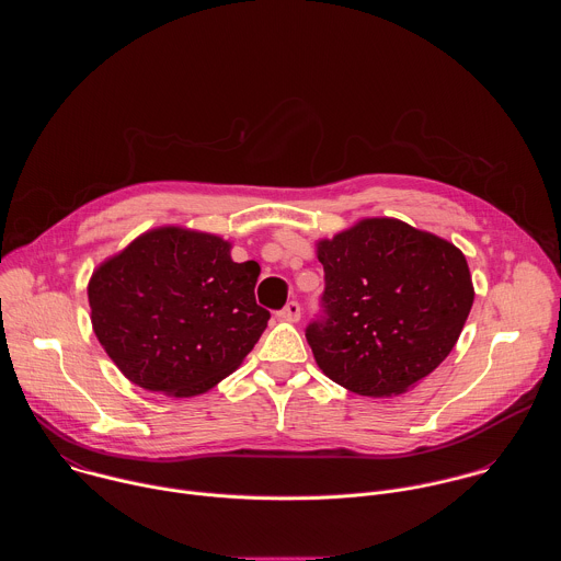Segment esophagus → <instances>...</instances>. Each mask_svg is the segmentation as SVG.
<instances>
[{"label":"esophagus","mask_w":561,"mask_h":561,"mask_svg":"<svg viewBox=\"0 0 561 561\" xmlns=\"http://www.w3.org/2000/svg\"><path fill=\"white\" fill-rule=\"evenodd\" d=\"M277 317L282 319V322H297V319L301 317V306L293 299L282 310H277Z\"/></svg>","instance_id":"obj_1"}]
</instances>
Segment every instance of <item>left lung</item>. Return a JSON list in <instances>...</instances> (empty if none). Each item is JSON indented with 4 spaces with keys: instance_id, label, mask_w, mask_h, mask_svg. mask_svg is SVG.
I'll list each match as a JSON object with an SVG mask.
<instances>
[{
    "instance_id": "8db88e82",
    "label": "left lung",
    "mask_w": 561,
    "mask_h": 561,
    "mask_svg": "<svg viewBox=\"0 0 561 561\" xmlns=\"http://www.w3.org/2000/svg\"><path fill=\"white\" fill-rule=\"evenodd\" d=\"M317 257L324 293L306 340L327 377L390 397L448 357L474 297L459 249L383 217L319 242Z\"/></svg>"
}]
</instances>
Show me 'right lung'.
Here are the masks:
<instances>
[{"instance_id": "1", "label": "right lung", "mask_w": 561, "mask_h": 561, "mask_svg": "<svg viewBox=\"0 0 561 561\" xmlns=\"http://www.w3.org/2000/svg\"><path fill=\"white\" fill-rule=\"evenodd\" d=\"M257 277V262H232L215 234L150 230L93 273L95 335L133 383L199 394L242 364L266 329Z\"/></svg>"}]
</instances>
